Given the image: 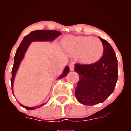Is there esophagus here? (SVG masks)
Returning a JSON list of instances; mask_svg holds the SVG:
<instances>
[{"label": "esophagus", "mask_w": 131, "mask_h": 131, "mask_svg": "<svg viewBox=\"0 0 131 131\" xmlns=\"http://www.w3.org/2000/svg\"><path fill=\"white\" fill-rule=\"evenodd\" d=\"M74 69V64L73 63L70 64V71H73Z\"/></svg>", "instance_id": "esophagus-1"}]
</instances>
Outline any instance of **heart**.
<instances>
[{
	"label": "heart",
	"mask_w": 131,
	"mask_h": 131,
	"mask_svg": "<svg viewBox=\"0 0 131 131\" xmlns=\"http://www.w3.org/2000/svg\"><path fill=\"white\" fill-rule=\"evenodd\" d=\"M65 49L72 55H79L81 60L86 63L97 61L102 57L104 47L102 41L91 36H73L64 43Z\"/></svg>",
	"instance_id": "b5f03b06"
}]
</instances>
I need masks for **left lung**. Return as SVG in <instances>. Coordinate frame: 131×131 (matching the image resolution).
Masks as SVG:
<instances>
[{"instance_id": "left-lung-1", "label": "left lung", "mask_w": 131, "mask_h": 131, "mask_svg": "<svg viewBox=\"0 0 131 131\" xmlns=\"http://www.w3.org/2000/svg\"><path fill=\"white\" fill-rule=\"evenodd\" d=\"M104 47L98 61L88 64H75L79 74L75 91L76 99L82 104L92 106L102 103L113 92L118 80V60L115 51L106 40L99 37Z\"/></svg>"}]
</instances>
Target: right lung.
<instances>
[{"instance_id": "right-lung-1", "label": "right lung", "mask_w": 131, "mask_h": 131, "mask_svg": "<svg viewBox=\"0 0 131 131\" xmlns=\"http://www.w3.org/2000/svg\"><path fill=\"white\" fill-rule=\"evenodd\" d=\"M61 33L59 31H50V30H36V31H32L30 32L29 34L26 35V36L23 39L22 42H21L18 48L16 50L15 55L14 57V64H13L12 71V78H11V84H12V90L13 92V81H14L15 76L16 72H17L18 69L19 64L21 62L23 58L24 55H25V52L28 49V47L31 44L32 42L34 41H52L55 40L57 37L61 35ZM70 71V68L69 67H66L65 68L62 74L58 78V79H61L65 77L67 74ZM19 103V102H18ZM19 104L23 107L24 108L29 110H32L36 108H39L44 105L46 103H42V104L39 105V106H35V107H28V106H23V105Z\"/></svg>"}]
</instances>
